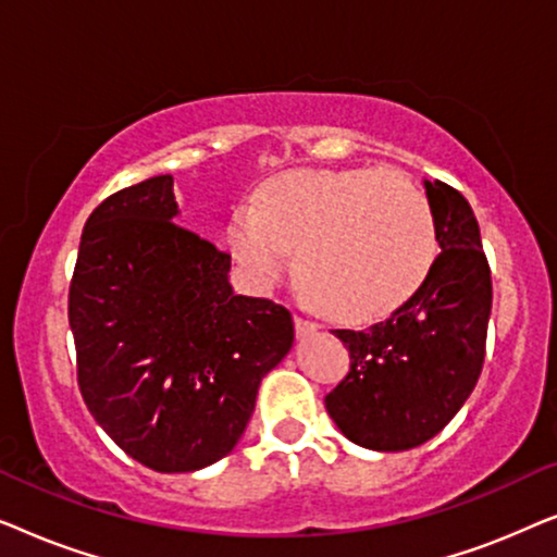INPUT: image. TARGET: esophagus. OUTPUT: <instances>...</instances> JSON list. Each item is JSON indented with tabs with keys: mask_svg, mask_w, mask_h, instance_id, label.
Segmentation results:
<instances>
[{
	"mask_svg": "<svg viewBox=\"0 0 557 557\" xmlns=\"http://www.w3.org/2000/svg\"><path fill=\"white\" fill-rule=\"evenodd\" d=\"M294 330H296V337H309V334H314L319 330V324L309 322V319L304 317H294Z\"/></svg>",
	"mask_w": 557,
	"mask_h": 557,
	"instance_id": "obj_1",
	"label": "esophagus"
}]
</instances>
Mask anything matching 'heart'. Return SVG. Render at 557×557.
Instances as JSON below:
<instances>
[{
  "label": "heart",
  "instance_id": "obj_1",
  "mask_svg": "<svg viewBox=\"0 0 557 557\" xmlns=\"http://www.w3.org/2000/svg\"><path fill=\"white\" fill-rule=\"evenodd\" d=\"M235 261L258 288L288 269L342 322H372L406 304L436 263L438 235L416 182L377 166L296 170L265 180L227 225Z\"/></svg>",
  "mask_w": 557,
  "mask_h": 557
}]
</instances>
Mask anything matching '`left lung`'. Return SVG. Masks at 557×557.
<instances>
[{"label": "left lung", "instance_id": "8db88e82", "mask_svg": "<svg viewBox=\"0 0 557 557\" xmlns=\"http://www.w3.org/2000/svg\"><path fill=\"white\" fill-rule=\"evenodd\" d=\"M441 253L425 284L370 330H334L349 372L324 398L357 446L408 451L446 429L474 391L492 314V273L479 223L459 189L423 182Z\"/></svg>", "mask_w": 557, "mask_h": 557}]
</instances>
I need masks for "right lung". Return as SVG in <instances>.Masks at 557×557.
Instances as JSON below:
<instances>
[{"instance_id":"add662e5","label":"right lung","mask_w":557,"mask_h":557,"mask_svg":"<svg viewBox=\"0 0 557 557\" xmlns=\"http://www.w3.org/2000/svg\"><path fill=\"white\" fill-rule=\"evenodd\" d=\"M172 182L144 180L90 212L67 294L90 416L162 474L231 454L294 345L288 309L233 294L231 256L174 223Z\"/></svg>"}]
</instances>
